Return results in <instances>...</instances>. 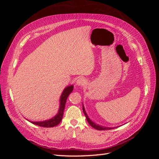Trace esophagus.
<instances>
[{
    "label": "esophagus",
    "mask_w": 159,
    "mask_h": 159,
    "mask_svg": "<svg viewBox=\"0 0 159 159\" xmlns=\"http://www.w3.org/2000/svg\"><path fill=\"white\" fill-rule=\"evenodd\" d=\"M77 85H80V86H84L86 84V81L84 78H81L80 79H78V80H77Z\"/></svg>",
    "instance_id": "1"
}]
</instances>
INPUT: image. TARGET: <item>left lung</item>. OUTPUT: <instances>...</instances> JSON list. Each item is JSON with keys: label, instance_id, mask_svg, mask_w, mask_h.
<instances>
[{"label": "left lung", "instance_id": "left-lung-1", "mask_svg": "<svg viewBox=\"0 0 159 159\" xmlns=\"http://www.w3.org/2000/svg\"><path fill=\"white\" fill-rule=\"evenodd\" d=\"M83 111H84V115H85L86 119H87V121H88V123L90 125H91V127H93L95 128V129H98V130H107V129H113V128H111V127L109 128V127H102V126H99V125H96V124H95L93 122L91 121V120L89 119V118L88 117L87 113H85V109H84V106H83Z\"/></svg>", "mask_w": 159, "mask_h": 159}]
</instances>
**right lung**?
<instances>
[{"mask_svg":"<svg viewBox=\"0 0 159 159\" xmlns=\"http://www.w3.org/2000/svg\"><path fill=\"white\" fill-rule=\"evenodd\" d=\"M73 89H74L73 85L68 86V87L65 88L63 93H62L61 95L60 109L58 111V113H57V114L54 117H53L49 120H46V121H40V122L30 121V122L33 124L36 125L44 127H53L57 125L61 122L62 117H63L64 111L67 98H68V95L71 93V91H73Z\"/></svg>","mask_w":159,"mask_h":159,"instance_id":"add662e5","label":"right lung"}]
</instances>
